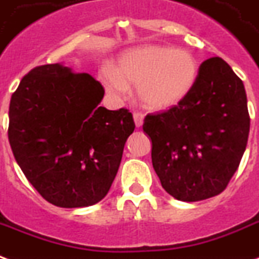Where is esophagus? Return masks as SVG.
Masks as SVG:
<instances>
[{"mask_svg":"<svg viewBox=\"0 0 259 259\" xmlns=\"http://www.w3.org/2000/svg\"><path fill=\"white\" fill-rule=\"evenodd\" d=\"M133 118H135V123L137 127H141L143 126V122H144V114L143 112H133Z\"/></svg>","mask_w":259,"mask_h":259,"instance_id":"esophagus-1","label":"esophagus"}]
</instances>
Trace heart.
Listing matches in <instances>:
<instances>
[{
    "mask_svg": "<svg viewBox=\"0 0 259 259\" xmlns=\"http://www.w3.org/2000/svg\"><path fill=\"white\" fill-rule=\"evenodd\" d=\"M199 74L192 53L166 45H141L124 52L114 70L103 72L111 95L120 96L127 86H139V100L145 108L164 111L178 105L192 92Z\"/></svg>",
    "mask_w": 259,
    "mask_h": 259,
    "instance_id": "heart-1",
    "label": "heart"
}]
</instances>
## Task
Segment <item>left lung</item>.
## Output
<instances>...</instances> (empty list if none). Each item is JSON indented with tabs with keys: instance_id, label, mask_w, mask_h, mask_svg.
<instances>
[{
	"instance_id": "8db88e82",
	"label": "left lung",
	"mask_w": 259,
	"mask_h": 259,
	"mask_svg": "<svg viewBox=\"0 0 259 259\" xmlns=\"http://www.w3.org/2000/svg\"><path fill=\"white\" fill-rule=\"evenodd\" d=\"M152 166L164 191L183 202L212 198L239 167L250 132L242 79L221 57L199 67L196 83L181 103L145 116Z\"/></svg>"
}]
</instances>
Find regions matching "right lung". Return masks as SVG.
Wrapping results in <instances>:
<instances>
[{
	"mask_svg": "<svg viewBox=\"0 0 259 259\" xmlns=\"http://www.w3.org/2000/svg\"><path fill=\"white\" fill-rule=\"evenodd\" d=\"M104 88L89 74L45 64L23 76L11 97L8 139L17 164L57 207L96 204L110 191L126 140V108L100 107Z\"/></svg>",
	"mask_w": 259,
	"mask_h": 259,
	"instance_id": "1",
	"label": "right lung"
}]
</instances>
